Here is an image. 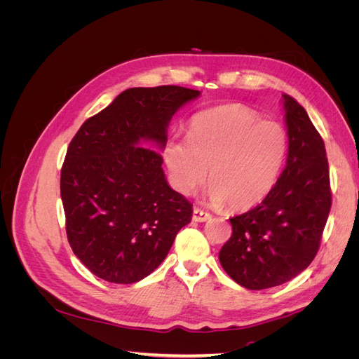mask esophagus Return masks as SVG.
Here are the masks:
<instances>
[{
    "label": "esophagus",
    "mask_w": 359,
    "mask_h": 359,
    "mask_svg": "<svg viewBox=\"0 0 359 359\" xmlns=\"http://www.w3.org/2000/svg\"><path fill=\"white\" fill-rule=\"evenodd\" d=\"M210 219H211V214L210 212H206V211H203L201 208H196V206H194V210H193V222L202 223V222H208Z\"/></svg>",
    "instance_id": "34e87169"
}]
</instances>
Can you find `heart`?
<instances>
[{
  "label": "heart",
  "instance_id": "1",
  "mask_svg": "<svg viewBox=\"0 0 359 359\" xmlns=\"http://www.w3.org/2000/svg\"><path fill=\"white\" fill-rule=\"evenodd\" d=\"M287 149L283 127L259 121L243 104H222L194 115L187 140L172 139L163 149L173 187L191 194L206 181L214 203L244 211L273 190Z\"/></svg>",
  "mask_w": 359,
  "mask_h": 359
}]
</instances>
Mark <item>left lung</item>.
Listing matches in <instances>:
<instances>
[{"mask_svg": "<svg viewBox=\"0 0 359 359\" xmlns=\"http://www.w3.org/2000/svg\"><path fill=\"white\" fill-rule=\"evenodd\" d=\"M289 137L286 168L256 208L232 217V236L219 253L238 285L262 290L286 283L316 256L331 210L325 144L306 109L283 94Z\"/></svg>", "mask_w": 359, "mask_h": 359, "instance_id": "left-lung-1", "label": "left lung"}]
</instances>
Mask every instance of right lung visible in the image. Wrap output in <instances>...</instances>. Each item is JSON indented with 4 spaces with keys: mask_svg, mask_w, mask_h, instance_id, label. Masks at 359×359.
Returning a JSON list of instances; mask_svg holds the SVG:
<instances>
[{
    "mask_svg": "<svg viewBox=\"0 0 359 359\" xmlns=\"http://www.w3.org/2000/svg\"><path fill=\"white\" fill-rule=\"evenodd\" d=\"M199 95L175 85L128 88L72 139L61 169L66 231L73 253L99 278H145L191 222L193 205L169 187L150 148L165 149L173 114Z\"/></svg>",
    "mask_w": 359,
    "mask_h": 359,
    "instance_id": "obj_1",
    "label": "right lung"
}]
</instances>
